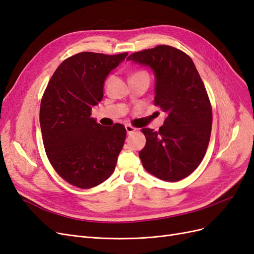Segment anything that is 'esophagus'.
Listing matches in <instances>:
<instances>
[{"label": "esophagus", "instance_id": "34e87169", "mask_svg": "<svg viewBox=\"0 0 254 254\" xmlns=\"http://www.w3.org/2000/svg\"><path fill=\"white\" fill-rule=\"evenodd\" d=\"M125 128H126V131H127L128 134H130V133H132V132L135 131V128L132 127V126H130V125H126Z\"/></svg>", "mask_w": 254, "mask_h": 254}]
</instances>
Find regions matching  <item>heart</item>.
<instances>
[{
	"label": "heart",
	"mask_w": 254,
	"mask_h": 254,
	"mask_svg": "<svg viewBox=\"0 0 254 254\" xmlns=\"http://www.w3.org/2000/svg\"><path fill=\"white\" fill-rule=\"evenodd\" d=\"M143 74H146V73H144V72H136V73H134L132 76H135V75H143Z\"/></svg>",
	"instance_id": "b5f03b06"
}]
</instances>
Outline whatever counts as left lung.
I'll use <instances>...</instances> for the list:
<instances>
[{"label":"left lung","mask_w":254,"mask_h":254,"mask_svg":"<svg viewBox=\"0 0 254 254\" xmlns=\"http://www.w3.org/2000/svg\"><path fill=\"white\" fill-rule=\"evenodd\" d=\"M127 61L153 72L155 105L166 115L159 131L142 129V164L161 180L186 178L202 161L212 130L210 99L193 60L178 49L158 45L131 54Z\"/></svg>","instance_id":"8db88e82"}]
</instances>
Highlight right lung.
<instances>
[{
	"mask_svg": "<svg viewBox=\"0 0 254 254\" xmlns=\"http://www.w3.org/2000/svg\"><path fill=\"white\" fill-rule=\"evenodd\" d=\"M127 55L76 54L57 67L44 92L40 127L45 152L58 175L74 187L94 188L114 172L126 129L102 126L91 110L102 101L107 76Z\"/></svg>",
	"mask_w": 254,
	"mask_h": 254,
	"instance_id": "right-lung-1",
	"label": "right lung"
}]
</instances>
